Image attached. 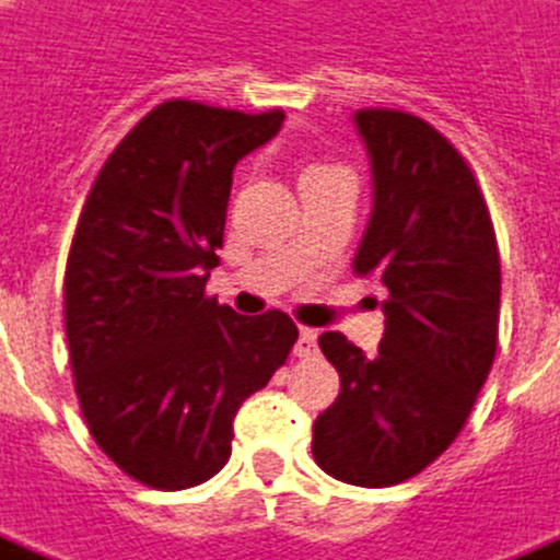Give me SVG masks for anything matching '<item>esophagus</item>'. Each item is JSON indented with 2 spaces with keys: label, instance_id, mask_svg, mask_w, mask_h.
I'll list each match as a JSON object with an SVG mask.
<instances>
[{
  "label": "esophagus",
  "instance_id": "obj_1",
  "mask_svg": "<svg viewBox=\"0 0 560 560\" xmlns=\"http://www.w3.org/2000/svg\"><path fill=\"white\" fill-rule=\"evenodd\" d=\"M295 357H302V360L317 357V329L299 331V341H295Z\"/></svg>",
  "mask_w": 560,
  "mask_h": 560
}]
</instances>
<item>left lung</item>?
<instances>
[{
	"label": "left lung",
	"instance_id": "obj_1",
	"mask_svg": "<svg viewBox=\"0 0 560 560\" xmlns=\"http://www.w3.org/2000/svg\"><path fill=\"white\" fill-rule=\"evenodd\" d=\"M353 125L372 167L353 271L387 287L384 338L365 357L341 331L319 335L341 393L311 448L331 479L387 488L464 430L497 353L500 253L472 170L435 127L396 109H360Z\"/></svg>",
	"mask_w": 560,
	"mask_h": 560
}]
</instances>
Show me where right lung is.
I'll return each instance as SVG.
<instances>
[{"label": "right lung", "instance_id": "obj_1", "mask_svg": "<svg viewBox=\"0 0 560 560\" xmlns=\"http://www.w3.org/2000/svg\"><path fill=\"white\" fill-rule=\"evenodd\" d=\"M283 112L167 100L118 142L84 200L67 261V341L81 415L130 479L183 491L231 457L234 415L299 338L283 311L207 299L231 173Z\"/></svg>", "mask_w": 560, "mask_h": 560}]
</instances>
